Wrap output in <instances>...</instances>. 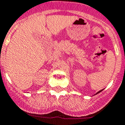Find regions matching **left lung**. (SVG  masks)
I'll list each match as a JSON object with an SVG mask.
<instances>
[{"instance_id": "obj_1", "label": "left lung", "mask_w": 125, "mask_h": 125, "mask_svg": "<svg viewBox=\"0 0 125 125\" xmlns=\"http://www.w3.org/2000/svg\"><path fill=\"white\" fill-rule=\"evenodd\" d=\"M102 90H100V91H99V92H97L96 94H98L99 92H102Z\"/></svg>"}]
</instances>
